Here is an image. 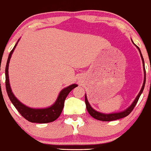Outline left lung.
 Here are the masks:
<instances>
[{
	"mask_svg": "<svg viewBox=\"0 0 151 151\" xmlns=\"http://www.w3.org/2000/svg\"><path fill=\"white\" fill-rule=\"evenodd\" d=\"M132 42L133 43V40H132ZM137 47L138 50L139 51L140 53V56L142 58V63H143V69H144V82H143V85L142 86L141 90L138 95L136 97L135 100L133 102V103L130 105V106L128 107L127 109H125L124 111H120V112H117V113H103L101 112H99V111H97L96 110H95L93 108H92V106H91L89 102L87 100V96H86V94L85 93V103H86V109H87L88 112L89 114L91 115V116L93 117V118L98 119V120L100 121H104V122H109V121H113V120H116V119H119L121 118H123V117H127V115H129L130 113H131V111L133 110L134 107L135 106L136 104H137L138 100H139L140 96L143 92V90L144 88V86H145V83H146V70H145V66H144V58L143 56H142V54L141 53V51L139 47H138L137 45L135 44H134Z\"/></svg>",
	"mask_w": 151,
	"mask_h": 151,
	"instance_id": "obj_1",
	"label": "left lung"
}]
</instances>
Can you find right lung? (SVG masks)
<instances>
[{"label": "right lung", "mask_w": 151, "mask_h": 151, "mask_svg": "<svg viewBox=\"0 0 151 151\" xmlns=\"http://www.w3.org/2000/svg\"><path fill=\"white\" fill-rule=\"evenodd\" d=\"M20 39L16 42L15 46L13 49L9 53V57H8L7 65H6L5 68V85H6V90L8 96H9V100H11L12 104L16 107L18 112L20 113L24 118H25L27 120H28L30 122L33 123H49L51 122L55 121L58 117L60 115L63 109L64 108V103L65 100L68 94L71 92V91L74 88L77 87L78 84H73L71 85L68 86L67 87L64 88L63 90L60 92V93L58 96V98L55 100V102L51 105V106L47 107V108L43 109H34L29 107L24 104H22L21 102L16 98V97L14 96V94L12 92L11 86L9 84V64L10 59L12 58V55L13 53L14 49L17 46L18 42H19Z\"/></svg>", "instance_id": "obj_1"}]
</instances>
